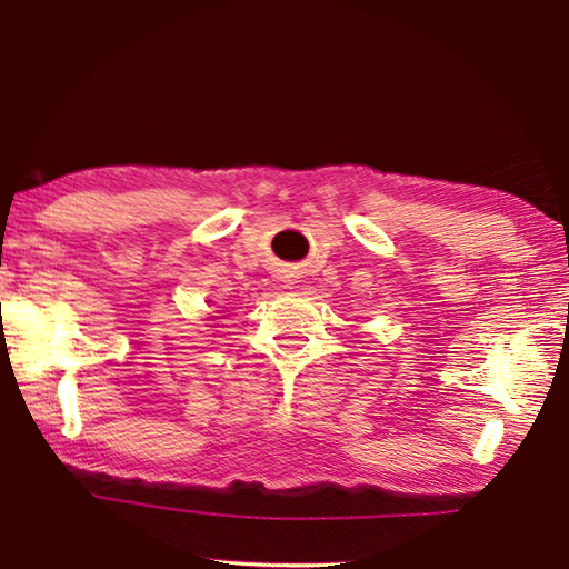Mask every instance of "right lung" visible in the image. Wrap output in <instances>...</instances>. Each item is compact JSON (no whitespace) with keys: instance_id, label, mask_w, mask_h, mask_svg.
Listing matches in <instances>:
<instances>
[{"instance_id":"1","label":"right lung","mask_w":569,"mask_h":569,"mask_svg":"<svg viewBox=\"0 0 569 569\" xmlns=\"http://www.w3.org/2000/svg\"><path fill=\"white\" fill-rule=\"evenodd\" d=\"M213 319H216V316H213Z\"/></svg>"}]
</instances>
